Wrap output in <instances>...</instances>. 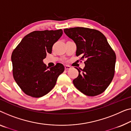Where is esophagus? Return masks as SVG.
Segmentation results:
<instances>
[{"instance_id":"obj_1","label":"esophagus","mask_w":131,"mask_h":131,"mask_svg":"<svg viewBox=\"0 0 131 131\" xmlns=\"http://www.w3.org/2000/svg\"><path fill=\"white\" fill-rule=\"evenodd\" d=\"M71 67H70L69 66H68V65H66V66H65V70H66V71H67V70H69V69H71Z\"/></svg>"}]
</instances>
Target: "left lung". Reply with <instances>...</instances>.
<instances>
[{"label": "left lung", "mask_w": 131, "mask_h": 131, "mask_svg": "<svg viewBox=\"0 0 131 131\" xmlns=\"http://www.w3.org/2000/svg\"><path fill=\"white\" fill-rule=\"evenodd\" d=\"M64 32L77 45L76 55L86 59L83 69L77 68L79 75L73 85L87 96L103 93L114 77L116 62L115 53L106 38L100 31L83 27L65 29Z\"/></svg>", "instance_id": "left-lung-1"}]
</instances>
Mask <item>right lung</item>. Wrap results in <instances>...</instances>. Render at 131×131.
Returning <instances> with one entry per match:
<instances>
[{"label": "right lung", "mask_w": 131, "mask_h": 131, "mask_svg": "<svg viewBox=\"0 0 131 131\" xmlns=\"http://www.w3.org/2000/svg\"><path fill=\"white\" fill-rule=\"evenodd\" d=\"M62 34V29L34 31L26 35L13 50L11 56L13 78L28 96L40 97L46 95L65 70L61 63L49 69L43 62Z\"/></svg>", "instance_id": "right-lung-1"}]
</instances>
